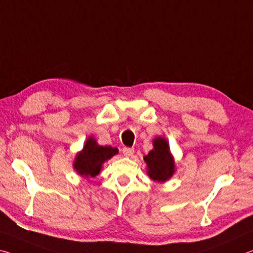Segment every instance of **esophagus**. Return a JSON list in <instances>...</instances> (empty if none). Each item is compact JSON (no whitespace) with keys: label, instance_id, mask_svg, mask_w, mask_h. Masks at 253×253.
Here are the masks:
<instances>
[{"label":"esophagus","instance_id":"esophagus-1","mask_svg":"<svg viewBox=\"0 0 253 253\" xmlns=\"http://www.w3.org/2000/svg\"><path fill=\"white\" fill-rule=\"evenodd\" d=\"M122 152L126 157H131V156H133V154H134V149L133 148H123Z\"/></svg>","mask_w":253,"mask_h":253}]
</instances>
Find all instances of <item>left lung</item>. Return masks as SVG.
<instances>
[{
    "label": "left lung",
    "mask_w": 253,
    "mask_h": 253,
    "mask_svg": "<svg viewBox=\"0 0 253 253\" xmlns=\"http://www.w3.org/2000/svg\"><path fill=\"white\" fill-rule=\"evenodd\" d=\"M143 159L148 166V175L152 180L165 183L175 172V161L169 150V144L161 136L154 140V149Z\"/></svg>",
    "instance_id": "left-lung-1"
}]
</instances>
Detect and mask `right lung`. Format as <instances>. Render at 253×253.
<instances>
[{
    "mask_svg": "<svg viewBox=\"0 0 253 253\" xmlns=\"http://www.w3.org/2000/svg\"><path fill=\"white\" fill-rule=\"evenodd\" d=\"M117 154V148L99 146L93 136H89L83 150L77 154L74 161V168L78 175L83 177H95L101 171L103 164Z\"/></svg>",
    "mask_w": 253,
    "mask_h": 253,
    "instance_id": "add662e5",
    "label": "right lung"
}]
</instances>
